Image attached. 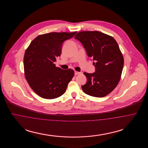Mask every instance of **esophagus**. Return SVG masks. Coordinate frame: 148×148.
I'll list each match as a JSON object with an SVG mask.
<instances>
[{"label":"esophagus","mask_w":148,"mask_h":148,"mask_svg":"<svg viewBox=\"0 0 148 148\" xmlns=\"http://www.w3.org/2000/svg\"><path fill=\"white\" fill-rule=\"evenodd\" d=\"M74 74H75V75H78V74H81V72H79V71H75V72H74Z\"/></svg>","instance_id":"34e87169"}]
</instances>
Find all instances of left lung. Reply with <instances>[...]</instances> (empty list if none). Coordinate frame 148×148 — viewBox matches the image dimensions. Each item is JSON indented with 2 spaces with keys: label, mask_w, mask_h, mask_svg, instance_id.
<instances>
[{
  "label": "left lung",
  "mask_w": 148,
  "mask_h": 148,
  "mask_svg": "<svg viewBox=\"0 0 148 148\" xmlns=\"http://www.w3.org/2000/svg\"><path fill=\"white\" fill-rule=\"evenodd\" d=\"M74 38L83 44L95 68L93 73H84L87 82L82 86L83 92L94 97H105L118 84L124 66L118 43L112 36L98 31L80 32Z\"/></svg>",
  "instance_id": "8db88e82"
}]
</instances>
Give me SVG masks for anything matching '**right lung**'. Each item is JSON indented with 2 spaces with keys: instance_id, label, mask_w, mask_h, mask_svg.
Listing matches in <instances>:
<instances>
[{
  "instance_id": "right-lung-1",
  "label": "right lung",
  "mask_w": 148,
  "mask_h": 148,
  "mask_svg": "<svg viewBox=\"0 0 148 148\" xmlns=\"http://www.w3.org/2000/svg\"><path fill=\"white\" fill-rule=\"evenodd\" d=\"M73 33H50L39 35L31 42L24 57L25 77L29 86L42 98L52 99L62 95L74 75V71L56 67L64 41Z\"/></svg>"
}]
</instances>
